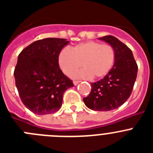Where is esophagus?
Wrapping results in <instances>:
<instances>
[{
	"instance_id": "obj_1",
	"label": "esophagus",
	"mask_w": 153,
	"mask_h": 153,
	"mask_svg": "<svg viewBox=\"0 0 153 153\" xmlns=\"http://www.w3.org/2000/svg\"><path fill=\"white\" fill-rule=\"evenodd\" d=\"M73 83H74V86H76V85H78V84H79V83H80V82H79V81L74 80V82H73Z\"/></svg>"
}]
</instances>
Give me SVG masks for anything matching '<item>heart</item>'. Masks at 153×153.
<instances>
[{"instance_id":"1","label":"heart","mask_w":153,"mask_h":153,"mask_svg":"<svg viewBox=\"0 0 153 153\" xmlns=\"http://www.w3.org/2000/svg\"><path fill=\"white\" fill-rule=\"evenodd\" d=\"M115 61V51L109 44L87 41L70 50L63 48L58 56V63L66 75L72 76L81 68L84 70L74 75L83 79H100L107 75Z\"/></svg>"}]
</instances>
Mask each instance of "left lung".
<instances>
[{
	"label": "left lung",
	"instance_id": "left-lung-1",
	"mask_svg": "<svg viewBox=\"0 0 153 153\" xmlns=\"http://www.w3.org/2000/svg\"><path fill=\"white\" fill-rule=\"evenodd\" d=\"M112 46L115 61L107 75L91 83L92 90L83 102L95 111H110L117 109L129 99L137 76L138 67L132 51L113 36L98 38Z\"/></svg>",
	"mask_w": 153,
	"mask_h": 153
}]
</instances>
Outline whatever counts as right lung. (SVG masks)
<instances>
[{
  "label": "right lung",
  "instance_id": "1",
  "mask_svg": "<svg viewBox=\"0 0 153 153\" xmlns=\"http://www.w3.org/2000/svg\"><path fill=\"white\" fill-rule=\"evenodd\" d=\"M70 43L66 39L45 38L24 48L14 70L15 84L24 106L36 115L57 112L63 93L74 83L58 63L60 51Z\"/></svg>",
  "mask_w": 153,
  "mask_h": 153
}]
</instances>
